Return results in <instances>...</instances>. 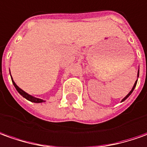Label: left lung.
Returning <instances> with one entry per match:
<instances>
[{"label": "left lung", "mask_w": 147, "mask_h": 147, "mask_svg": "<svg viewBox=\"0 0 147 147\" xmlns=\"http://www.w3.org/2000/svg\"><path fill=\"white\" fill-rule=\"evenodd\" d=\"M138 76H139V70H138ZM137 82H138V80H137V81H136V82H135V83H134V86H133V88H132V90H130V92H129V94H128L126 95V97H125V98H124L122 99V102H123V101H125V100H126V99L128 97H129V95H130V94H132V92H133L134 90V88H135V86H136V84H137Z\"/></svg>", "instance_id": "1"}]
</instances>
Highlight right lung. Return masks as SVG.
I'll return each instance as SVG.
<instances>
[{"mask_svg":"<svg viewBox=\"0 0 147 147\" xmlns=\"http://www.w3.org/2000/svg\"><path fill=\"white\" fill-rule=\"evenodd\" d=\"M12 82H13V86H15V88H16V90H18V93H19L22 97H24L25 98L27 99V100H29V101H30V102H35V103H41L45 102L44 100H42V99H40V98H34V97H33V96L29 95V94L25 93L24 90H22L21 88H19V87L16 85V83H15L13 81V78H12Z\"/></svg>","mask_w":147,"mask_h":147,"instance_id":"add662e5","label":"right lung"}]
</instances>
